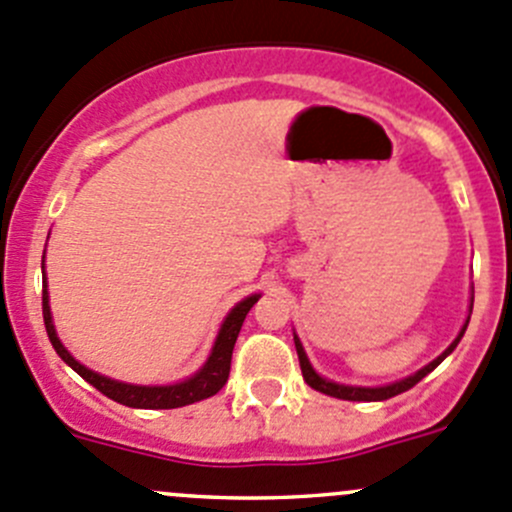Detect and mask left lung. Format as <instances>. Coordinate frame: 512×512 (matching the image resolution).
<instances>
[{
	"mask_svg": "<svg viewBox=\"0 0 512 512\" xmlns=\"http://www.w3.org/2000/svg\"><path fill=\"white\" fill-rule=\"evenodd\" d=\"M470 311H473V306H470ZM468 321H470V316H468ZM468 321H465V326L460 328L458 338H455V341L450 343V346L445 348V351L440 353V356L435 358V361H430L426 368H421V371H418V373H413V376L403 378V381H398V383H391V386H381V388L341 386V383L326 381V378H321V376H318V373L313 371V366H311V363H308V356H306V351H303V346H301V341H298V336H293V343H296V353H298V363H301L303 381H306L308 386L313 388V391H321V393H326V396L341 398V401H388V398L398 396V393H403V391H408V388H413V386H416V383H418V381H423V378H426L428 373L433 371L435 366H440V363H443V358H445V356H450V353H453V348L458 346V341H460V338H463L465 328H468Z\"/></svg>",
	"mask_w": 512,
	"mask_h": 512,
	"instance_id": "obj_1",
	"label": "left lung"
}]
</instances>
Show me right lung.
<instances>
[{"instance_id": "1", "label": "right lung", "mask_w": 512, "mask_h": 512, "mask_svg": "<svg viewBox=\"0 0 512 512\" xmlns=\"http://www.w3.org/2000/svg\"><path fill=\"white\" fill-rule=\"evenodd\" d=\"M258 298H261V296L254 293V296L244 298V301L236 303V306L231 308V313L226 316V321L221 323V331H219V336H216L214 348H211L209 361L201 366L199 373H194V376L186 378V381L174 383V386H131V383L111 381V378L99 376V373L89 371V368L82 366V363H79L77 358H74L72 353H69L67 348L62 346L57 331H54L52 311H49L47 273H44V281H42L44 326H47V336H49V341H52L54 351L59 353V358H62L67 366H72L74 371H77L86 383H91V386L96 388V391L104 393L106 398L121 403V406L146 408V411H169V408L189 406V403L204 401V398L216 396V393H219L221 388L226 386V381H229L231 353H234L236 338H239L241 326H244L246 313L254 308V303L258 301Z\"/></svg>"}]
</instances>
